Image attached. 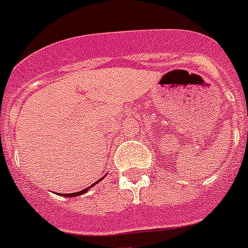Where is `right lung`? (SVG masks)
<instances>
[{
    "label": "right lung",
    "mask_w": 248,
    "mask_h": 248,
    "mask_svg": "<svg viewBox=\"0 0 248 248\" xmlns=\"http://www.w3.org/2000/svg\"><path fill=\"white\" fill-rule=\"evenodd\" d=\"M100 180H102V178H100ZM100 180H99V181H100ZM99 181H96V182H95V183H98V182H99ZM95 183H93L92 186H89V187H88V188H85V190H81V191H78V192H72V194H63V195H62V196H66V197H74V196H80V195H82V194H85L86 191L89 190L90 187H93V186H94V185H95ZM60 195H61V194H60Z\"/></svg>",
    "instance_id": "right-lung-1"
}]
</instances>
